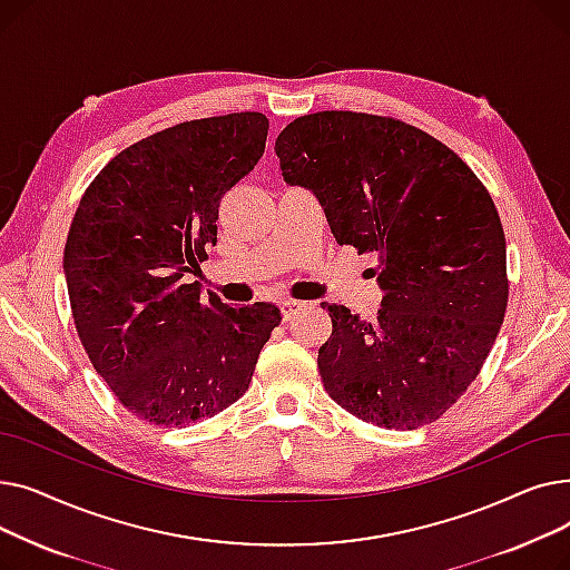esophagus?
Here are the masks:
<instances>
[{"instance_id": "obj_1", "label": "esophagus", "mask_w": 570, "mask_h": 570, "mask_svg": "<svg viewBox=\"0 0 570 570\" xmlns=\"http://www.w3.org/2000/svg\"><path fill=\"white\" fill-rule=\"evenodd\" d=\"M303 307H305V303H297V301H282V303H279V309H282L284 321H291Z\"/></svg>"}]
</instances>
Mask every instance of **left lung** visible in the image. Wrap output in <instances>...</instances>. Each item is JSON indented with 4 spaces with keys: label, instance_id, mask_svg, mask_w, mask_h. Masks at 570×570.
<instances>
[{
    "label": "left lung",
    "instance_id": "8db88e82",
    "mask_svg": "<svg viewBox=\"0 0 570 570\" xmlns=\"http://www.w3.org/2000/svg\"><path fill=\"white\" fill-rule=\"evenodd\" d=\"M275 153L337 243L376 254L385 293L374 323L323 303L327 395L379 428L434 423L481 372L505 314V237L488 189L441 140L367 112L297 117Z\"/></svg>",
    "mask_w": 570,
    "mask_h": 570
}]
</instances>
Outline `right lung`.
I'll return each instance as SVG.
<instances>
[{"label":"right lung","mask_w":570,"mask_h":570,"mask_svg":"<svg viewBox=\"0 0 570 570\" xmlns=\"http://www.w3.org/2000/svg\"><path fill=\"white\" fill-rule=\"evenodd\" d=\"M263 112L194 119L112 157L87 187L65 247L78 337L140 421L183 428L245 395L282 321L269 303L228 307L187 284L217 245L224 194L263 157Z\"/></svg>","instance_id":"1"}]
</instances>
